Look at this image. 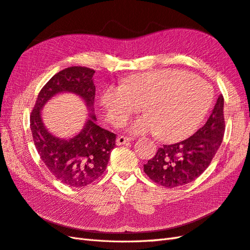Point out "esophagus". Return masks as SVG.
I'll list each match as a JSON object with an SVG mask.
<instances>
[{
  "instance_id": "obj_1",
  "label": "esophagus",
  "mask_w": 250,
  "mask_h": 250,
  "mask_svg": "<svg viewBox=\"0 0 250 250\" xmlns=\"http://www.w3.org/2000/svg\"><path fill=\"white\" fill-rule=\"evenodd\" d=\"M132 140H133V138H131V137H126V136H118V137L116 138V145H117V146L125 145V144H127V143L132 142Z\"/></svg>"
}]
</instances>
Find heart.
Instances as JSON below:
<instances>
[{"label": "heart", "instance_id": "obj_1", "mask_svg": "<svg viewBox=\"0 0 250 250\" xmlns=\"http://www.w3.org/2000/svg\"><path fill=\"white\" fill-rule=\"evenodd\" d=\"M107 119L120 126L138 112L144 116L129 125L132 134L155 133L165 142L189 136L207 114L212 91L206 82L178 69H158L129 77L125 85H108L100 97Z\"/></svg>", "mask_w": 250, "mask_h": 250}]
</instances>
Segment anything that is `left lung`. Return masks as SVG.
<instances>
[{
	"label": "left lung",
	"mask_w": 250,
	"mask_h": 250,
	"mask_svg": "<svg viewBox=\"0 0 250 250\" xmlns=\"http://www.w3.org/2000/svg\"><path fill=\"white\" fill-rule=\"evenodd\" d=\"M224 97L220 95L207 123L193 135L173 145H164L144 165L145 173L166 188L193 182L206 170L219 150L225 133Z\"/></svg>",
	"instance_id": "8db88e82"
}]
</instances>
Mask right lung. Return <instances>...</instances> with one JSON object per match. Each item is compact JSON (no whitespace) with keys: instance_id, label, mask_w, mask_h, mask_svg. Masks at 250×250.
<instances>
[{"instance_id":"obj_1","label":"right lung","mask_w":250,"mask_h":250,"mask_svg":"<svg viewBox=\"0 0 250 250\" xmlns=\"http://www.w3.org/2000/svg\"><path fill=\"white\" fill-rule=\"evenodd\" d=\"M95 70L70 66L56 74L42 87L30 115V129L36 149L57 180L69 187L81 188L104 174L116 142V134L96 124L89 115L85 125L76 136L62 139L49 133L44 125L41 110L59 93H74L84 100L89 112L94 111Z\"/></svg>"}]
</instances>
